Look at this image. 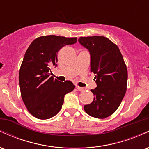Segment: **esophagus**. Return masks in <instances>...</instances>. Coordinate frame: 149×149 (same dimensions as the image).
Listing matches in <instances>:
<instances>
[{"mask_svg": "<svg viewBox=\"0 0 149 149\" xmlns=\"http://www.w3.org/2000/svg\"><path fill=\"white\" fill-rule=\"evenodd\" d=\"M76 88L78 91H83V90H84V88H80V87H79V86H76Z\"/></svg>", "mask_w": 149, "mask_h": 149, "instance_id": "obj_1", "label": "esophagus"}]
</instances>
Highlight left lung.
<instances>
[{"label": "left lung", "mask_w": 149, "mask_h": 149, "mask_svg": "<svg viewBox=\"0 0 149 149\" xmlns=\"http://www.w3.org/2000/svg\"><path fill=\"white\" fill-rule=\"evenodd\" d=\"M78 41L90 53V71L97 87L94 100L84 106L88 115L103 119L117 110L127 90V69L117 45L104 36L80 37Z\"/></svg>", "instance_id": "1"}]
</instances>
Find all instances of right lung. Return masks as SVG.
Returning a JSON list of instances; mask_svg holds the SVG:
<instances>
[{"label":"right lung","mask_w":149,"mask_h":149,"mask_svg":"<svg viewBox=\"0 0 149 149\" xmlns=\"http://www.w3.org/2000/svg\"><path fill=\"white\" fill-rule=\"evenodd\" d=\"M77 38L49 35L36 38L26 51L19 73L21 96L29 112L36 118L57 115L64 95L73 91L72 82L54 79L52 69L57 66V54L61 47L73 45Z\"/></svg>","instance_id":"right-lung-1"}]
</instances>
